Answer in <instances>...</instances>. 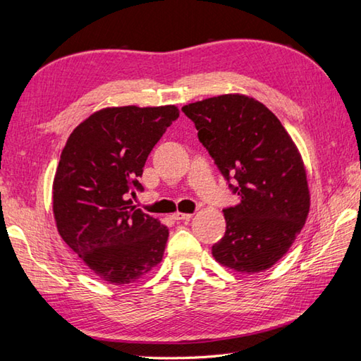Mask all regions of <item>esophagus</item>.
Returning <instances> with one entry per match:
<instances>
[{
    "mask_svg": "<svg viewBox=\"0 0 361 361\" xmlns=\"http://www.w3.org/2000/svg\"><path fill=\"white\" fill-rule=\"evenodd\" d=\"M193 216L191 213H180V212H176L173 218L176 219V221H188V219Z\"/></svg>",
    "mask_w": 361,
    "mask_h": 361,
    "instance_id": "1",
    "label": "esophagus"
}]
</instances>
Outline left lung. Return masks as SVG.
<instances>
[{"instance_id":"8db88e82","label":"left lung","mask_w":361,"mask_h":361,"mask_svg":"<svg viewBox=\"0 0 361 361\" xmlns=\"http://www.w3.org/2000/svg\"><path fill=\"white\" fill-rule=\"evenodd\" d=\"M182 112L240 204L224 209L226 233L215 260L238 273H260L281 260L310 210L307 174L288 132L271 110L245 94L191 102Z\"/></svg>"}]
</instances>
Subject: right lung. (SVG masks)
Here are the masks:
<instances>
[{
	"mask_svg": "<svg viewBox=\"0 0 361 361\" xmlns=\"http://www.w3.org/2000/svg\"><path fill=\"white\" fill-rule=\"evenodd\" d=\"M179 118L176 106L107 107L71 132L53 183L62 240L88 269L115 285L135 282L161 262L168 229L129 196L149 152Z\"/></svg>",
	"mask_w": 361,
	"mask_h": 361,
	"instance_id": "add662e5",
	"label": "right lung"
}]
</instances>
